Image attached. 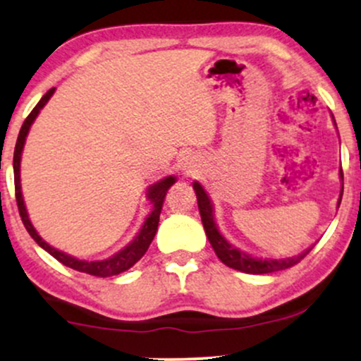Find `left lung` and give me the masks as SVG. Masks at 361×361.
Here are the masks:
<instances>
[{
    "label": "left lung",
    "instance_id": "obj_1",
    "mask_svg": "<svg viewBox=\"0 0 361 361\" xmlns=\"http://www.w3.org/2000/svg\"><path fill=\"white\" fill-rule=\"evenodd\" d=\"M341 178H343V171H341ZM195 193H197V200H198V210H200L202 215V222H204V229L207 238H209L210 244H212L215 255L217 258L222 261L224 264H227L229 268H234V270L244 271V273H251V275H263V273H271V271H280V270H287V268H292L293 264L300 263L305 256L309 255V251H304L299 256H293V258H287V259H258V258H251L247 256L246 252L235 250V247L231 246L226 239L219 234L217 227L214 224V214H212V204H210L209 197L204 192L200 185L195 181L193 183ZM343 195V192H341ZM341 204V200L338 202V205Z\"/></svg>",
    "mask_w": 361,
    "mask_h": 361
}]
</instances>
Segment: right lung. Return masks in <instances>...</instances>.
<instances>
[{"label":"right lung","instance_id":"right-lung-1","mask_svg":"<svg viewBox=\"0 0 361 361\" xmlns=\"http://www.w3.org/2000/svg\"><path fill=\"white\" fill-rule=\"evenodd\" d=\"M52 93H54V88L49 90L47 93H45L42 97V100L37 103L35 109L30 111V115H28L27 118H25L23 126H22V128H20L18 139H16L15 156H13V171H15V197H16V205H18L20 217H22L25 229H27L28 234L34 238V241L39 244L40 247H44V250L47 251L49 255H52L57 261H61L64 267L73 268V270H76V271L86 273V275L102 276V279H106V276H114V275H120V273L127 271L128 268L134 267V264L137 263V261L142 258L144 255H146L149 246H151L152 239H154L156 231H157V224H159V215H161V210H163L164 198H166L168 190L171 188L173 185H175V178H173V176L164 178L163 181H159V183H156L154 186H151V188H149L147 195H149V198H151L152 205H154V210L149 214L147 221L144 222L142 229H140L137 238H135L134 241L128 244L127 247H123L122 251L117 252V255L111 256L110 259L90 261V263H88V261L76 259V258H73V256L64 255L62 251L56 250V247L49 246V244L42 241V238H40V235L35 233L34 226H32L30 221H28L27 210H25L22 190H20V157H22V149H23V144H25V137H27V134H28V128H30L32 122L35 120L37 114H39L40 109H42L45 103L49 102V98L52 97Z\"/></svg>","mask_w":361,"mask_h":361}]
</instances>
